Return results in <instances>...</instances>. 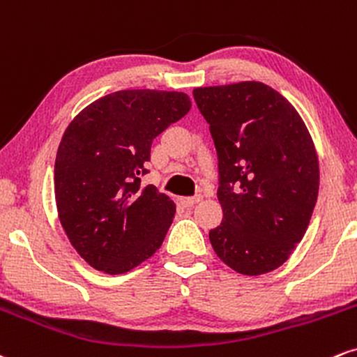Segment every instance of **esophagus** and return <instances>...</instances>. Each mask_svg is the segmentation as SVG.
<instances>
[{
	"label": "esophagus",
	"mask_w": 357,
	"mask_h": 357,
	"mask_svg": "<svg viewBox=\"0 0 357 357\" xmlns=\"http://www.w3.org/2000/svg\"><path fill=\"white\" fill-rule=\"evenodd\" d=\"M200 200H202V195H194V197H182V199H180V204H182L183 207H192V205L199 204Z\"/></svg>",
	"instance_id": "obj_1"
}]
</instances>
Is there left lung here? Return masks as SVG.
Wrapping results in <instances>:
<instances>
[{"instance_id": "left-lung-1", "label": "left lung", "mask_w": 357, "mask_h": 357, "mask_svg": "<svg viewBox=\"0 0 357 357\" xmlns=\"http://www.w3.org/2000/svg\"><path fill=\"white\" fill-rule=\"evenodd\" d=\"M219 160L224 211L211 244L230 269L261 275L303 241L319 192V162L296 108L261 82L195 88Z\"/></svg>"}]
</instances>
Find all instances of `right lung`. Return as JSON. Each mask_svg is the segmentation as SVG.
Wrapping results in <instances>:
<instances>
[{
  "instance_id": "add662e5",
  "label": "right lung",
  "mask_w": 357,
  "mask_h": 357,
  "mask_svg": "<svg viewBox=\"0 0 357 357\" xmlns=\"http://www.w3.org/2000/svg\"><path fill=\"white\" fill-rule=\"evenodd\" d=\"M180 91L121 90L75 116L54 160L58 217L96 271L123 274L160 249L175 204L142 187L152 142L190 110Z\"/></svg>"
}]
</instances>
